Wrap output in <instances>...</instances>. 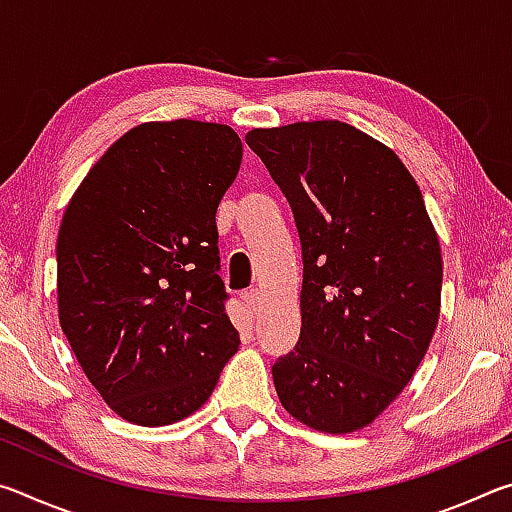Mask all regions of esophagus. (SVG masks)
Returning a JSON list of instances; mask_svg holds the SVG:
<instances>
[{
	"mask_svg": "<svg viewBox=\"0 0 512 512\" xmlns=\"http://www.w3.org/2000/svg\"><path fill=\"white\" fill-rule=\"evenodd\" d=\"M241 300H244V305L253 311H257V307L262 305V296H259V289H255V287L241 293Z\"/></svg>",
	"mask_w": 512,
	"mask_h": 512,
	"instance_id": "esophagus-1",
	"label": "esophagus"
}]
</instances>
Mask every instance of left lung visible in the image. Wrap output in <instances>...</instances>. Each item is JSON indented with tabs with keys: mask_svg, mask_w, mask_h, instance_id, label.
Wrapping results in <instances>:
<instances>
[{
	"mask_svg": "<svg viewBox=\"0 0 512 512\" xmlns=\"http://www.w3.org/2000/svg\"><path fill=\"white\" fill-rule=\"evenodd\" d=\"M291 205L302 246L300 339L273 363L307 427H366L409 384L440 314L443 259L402 160L343 121L246 135Z\"/></svg>",
	"mask_w": 512,
	"mask_h": 512,
	"instance_id": "8db88e82",
	"label": "left lung"
}]
</instances>
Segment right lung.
<instances>
[{
  "instance_id": "1",
  "label": "right lung",
  "mask_w": 512,
  "mask_h": 512,
  "mask_svg": "<svg viewBox=\"0 0 512 512\" xmlns=\"http://www.w3.org/2000/svg\"><path fill=\"white\" fill-rule=\"evenodd\" d=\"M239 164L230 126L151 121L119 137L67 205L60 327L90 384L128 422L187 418L239 348L216 232Z\"/></svg>"
}]
</instances>
